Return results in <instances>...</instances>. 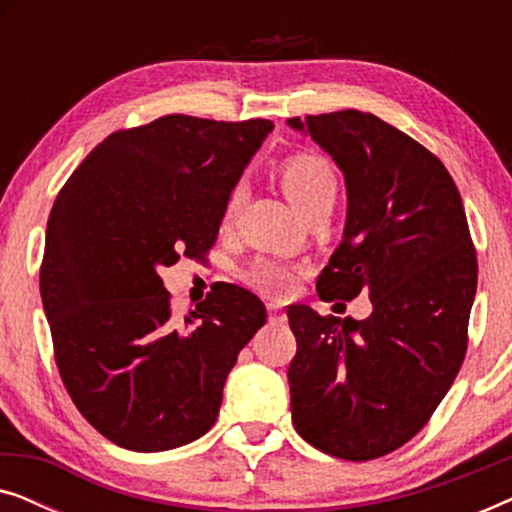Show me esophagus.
<instances>
[{
	"label": "esophagus",
	"mask_w": 512,
	"mask_h": 512,
	"mask_svg": "<svg viewBox=\"0 0 512 512\" xmlns=\"http://www.w3.org/2000/svg\"><path fill=\"white\" fill-rule=\"evenodd\" d=\"M268 319H270V324H277V326L286 324V314L279 310L277 305H268Z\"/></svg>",
	"instance_id": "esophagus-1"
}]
</instances>
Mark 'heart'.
<instances>
[{
	"instance_id": "heart-1",
	"label": "heart",
	"mask_w": 512,
	"mask_h": 512,
	"mask_svg": "<svg viewBox=\"0 0 512 512\" xmlns=\"http://www.w3.org/2000/svg\"><path fill=\"white\" fill-rule=\"evenodd\" d=\"M279 181L296 209L303 216L314 207L335 202L338 195V177L333 165L317 153H296L289 156L279 167ZM242 202V186L230 191L226 207H223V221H233ZM249 282L263 291H284L293 282V270L289 265L272 261V258H258L249 270Z\"/></svg>"
}]
</instances>
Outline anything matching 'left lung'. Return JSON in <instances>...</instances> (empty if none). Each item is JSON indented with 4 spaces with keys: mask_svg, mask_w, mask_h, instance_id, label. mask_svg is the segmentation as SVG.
I'll return each mask as SVG.
<instances>
[{
    "mask_svg": "<svg viewBox=\"0 0 512 512\" xmlns=\"http://www.w3.org/2000/svg\"><path fill=\"white\" fill-rule=\"evenodd\" d=\"M286 125L345 177V233L319 298L373 303L363 321L289 307L293 426L333 457L377 459L422 429L464 361L478 286L464 205L445 165L382 118L347 109Z\"/></svg>",
    "mask_w": 512,
    "mask_h": 512,
    "instance_id": "obj_1",
    "label": "left lung"
}]
</instances>
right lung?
<instances>
[{"label":"right lung","instance_id":"obj_1","mask_svg":"<svg viewBox=\"0 0 512 512\" xmlns=\"http://www.w3.org/2000/svg\"><path fill=\"white\" fill-rule=\"evenodd\" d=\"M272 128L163 116L97 144L55 198L39 275L55 363L81 415L125 450L205 436L268 319L254 293L223 284L177 324L158 270L207 254Z\"/></svg>","mask_w":512,"mask_h":512}]
</instances>
